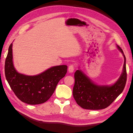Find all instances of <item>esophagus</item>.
Here are the masks:
<instances>
[{"label":"esophagus","instance_id":"34e87169","mask_svg":"<svg viewBox=\"0 0 133 133\" xmlns=\"http://www.w3.org/2000/svg\"><path fill=\"white\" fill-rule=\"evenodd\" d=\"M74 70V66L73 65H69V68H68V71L69 73H73Z\"/></svg>","mask_w":133,"mask_h":133}]
</instances>
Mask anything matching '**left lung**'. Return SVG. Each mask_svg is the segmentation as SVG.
<instances>
[{"label": "left lung", "mask_w": 133, "mask_h": 133, "mask_svg": "<svg viewBox=\"0 0 133 133\" xmlns=\"http://www.w3.org/2000/svg\"><path fill=\"white\" fill-rule=\"evenodd\" d=\"M124 58L122 74L113 85H98L77 70L74 73L75 83L73 95L76 103L85 109L100 110L109 106L123 92L127 82L126 58L122 48L117 45Z\"/></svg>", "instance_id": "1"}]
</instances>
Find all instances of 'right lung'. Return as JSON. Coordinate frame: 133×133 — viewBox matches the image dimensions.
Wrapping results in <instances>:
<instances>
[{"instance_id": "1", "label": "right lung", "mask_w": 133, "mask_h": 133, "mask_svg": "<svg viewBox=\"0 0 133 133\" xmlns=\"http://www.w3.org/2000/svg\"><path fill=\"white\" fill-rule=\"evenodd\" d=\"M11 43L5 63L6 79L15 95L22 102L30 105L46 102L54 92L59 80L65 76L68 66H53L41 74L29 76L19 73L13 62Z\"/></svg>"}]
</instances>
